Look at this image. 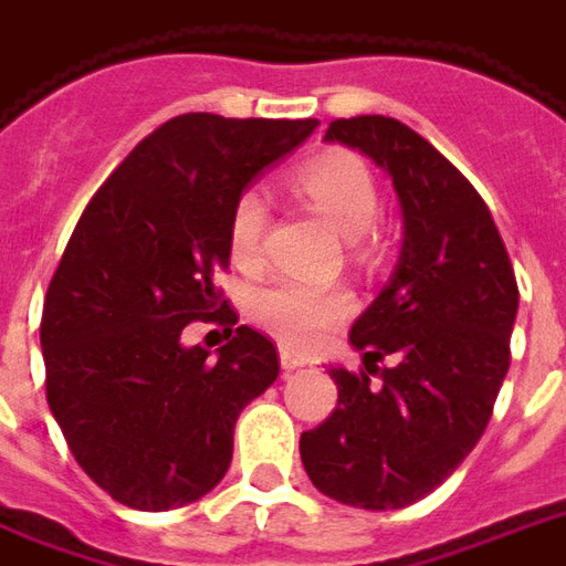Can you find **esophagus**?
Instances as JSON below:
<instances>
[{
  "label": "esophagus",
  "mask_w": 566,
  "mask_h": 566,
  "mask_svg": "<svg viewBox=\"0 0 566 566\" xmlns=\"http://www.w3.org/2000/svg\"><path fill=\"white\" fill-rule=\"evenodd\" d=\"M279 359H282L284 371H296V368L305 366V359L296 357L294 350H287V347H282V354H279Z\"/></svg>",
  "instance_id": "esophagus-1"
}]
</instances>
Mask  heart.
I'll return each instance as SVG.
<instances>
[{
    "label": "heart",
    "mask_w": 566,
    "mask_h": 566,
    "mask_svg": "<svg viewBox=\"0 0 566 566\" xmlns=\"http://www.w3.org/2000/svg\"><path fill=\"white\" fill-rule=\"evenodd\" d=\"M294 188L333 228L357 240L378 219V186L357 155L326 153L305 161L294 174ZM270 230V207L261 191H242L233 200L228 219L230 258L254 270L261 266ZM354 312V300L345 287L308 284L296 279H275L251 296V317L294 350H308Z\"/></svg>",
    "instance_id": "1"
}]
</instances>
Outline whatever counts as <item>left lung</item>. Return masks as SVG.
<instances>
[{
    "mask_svg": "<svg viewBox=\"0 0 566 566\" xmlns=\"http://www.w3.org/2000/svg\"><path fill=\"white\" fill-rule=\"evenodd\" d=\"M324 140L392 179L401 251L350 326L363 368H329L336 411L303 432L300 455L338 504L399 510L434 492L485 432L510 368L516 275L483 198L408 125L354 116Z\"/></svg>",
    "mask_w": 566,
    "mask_h": 566,
    "instance_id": "1",
    "label": "left lung"
}]
</instances>
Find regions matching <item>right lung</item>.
<instances>
[{"label":"right lung","instance_id":"add662e5","mask_svg":"<svg viewBox=\"0 0 566 566\" xmlns=\"http://www.w3.org/2000/svg\"><path fill=\"white\" fill-rule=\"evenodd\" d=\"M315 128L186 113L134 146L83 209L48 287L41 350L50 411L113 501L161 513L228 474L233 426L279 378V354L237 326L209 357L182 329L237 324L212 284L230 261L233 200Z\"/></svg>","mask_w":566,"mask_h":566}]
</instances>
